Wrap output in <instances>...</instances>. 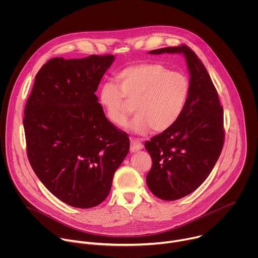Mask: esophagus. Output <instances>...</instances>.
Segmentation results:
<instances>
[{"label":"esophagus","instance_id":"34e87169","mask_svg":"<svg viewBox=\"0 0 258 258\" xmlns=\"http://www.w3.org/2000/svg\"><path fill=\"white\" fill-rule=\"evenodd\" d=\"M143 149V144L138 139H131V152H137Z\"/></svg>","mask_w":258,"mask_h":258}]
</instances>
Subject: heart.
<instances>
[{
    "instance_id": "b5f03b06",
    "label": "heart",
    "mask_w": 258,
    "mask_h": 258,
    "mask_svg": "<svg viewBox=\"0 0 258 258\" xmlns=\"http://www.w3.org/2000/svg\"><path fill=\"white\" fill-rule=\"evenodd\" d=\"M190 93L188 78L159 63H139L119 71L114 82H106L99 101L112 124L123 126L132 111L136 115L127 128L144 135L150 128L162 133L179 118Z\"/></svg>"
}]
</instances>
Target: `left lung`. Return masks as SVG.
Here are the masks:
<instances>
[{"label": "left lung", "mask_w": 258, "mask_h": 258, "mask_svg": "<svg viewBox=\"0 0 258 258\" xmlns=\"http://www.w3.org/2000/svg\"><path fill=\"white\" fill-rule=\"evenodd\" d=\"M182 54L190 72V93L176 122L145 143L152 158L147 185L158 198L185 197L207 178L225 142L224 109L198 56L186 45L152 50L149 54Z\"/></svg>", "instance_id": "8db88e82"}]
</instances>
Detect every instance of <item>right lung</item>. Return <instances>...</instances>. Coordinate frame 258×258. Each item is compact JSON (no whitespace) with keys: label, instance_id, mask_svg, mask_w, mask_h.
I'll use <instances>...</instances> for the list:
<instances>
[{"label":"right lung","instance_id":"obj_1","mask_svg":"<svg viewBox=\"0 0 258 258\" xmlns=\"http://www.w3.org/2000/svg\"><path fill=\"white\" fill-rule=\"evenodd\" d=\"M113 55L56 57L39 70L25 105L29 163L45 187L78 208L102 203L130 150L126 133L110 122L95 92Z\"/></svg>","mask_w":258,"mask_h":258}]
</instances>
